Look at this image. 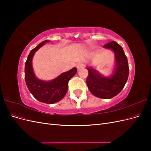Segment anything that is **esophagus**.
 <instances>
[{
    "mask_svg": "<svg viewBox=\"0 0 151 151\" xmlns=\"http://www.w3.org/2000/svg\"><path fill=\"white\" fill-rule=\"evenodd\" d=\"M84 65L83 64V63H79L78 64H77V70H80L81 68L84 67Z\"/></svg>",
    "mask_w": 151,
    "mask_h": 151,
    "instance_id": "esophagus-1",
    "label": "esophagus"
}]
</instances>
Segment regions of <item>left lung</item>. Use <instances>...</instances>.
I'll return each instance as SVG.
<instances>
[{"label": "left lung", "instance_id": "obj_1", "mask_svg": "<svg viewBox=\"0 0 151 151\" xmlns=\"http://www.w3.org/2000/svg\"><path fill=\"white\" fill-rule=\"evenodd\" d=\"M104 48L112 50L115 53L116 67L110 78L102 77L91 68H87L89 73L86 83L89 90L95 96L110 99L119 94L124 88L129 74L127 56L120 45L115 41L104 45Z\"/></svg>", "mask_w": 151, "mask_h": 151}]
</instances>
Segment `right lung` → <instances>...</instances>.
<instances>
[{
    "label": "right lung",
    "mask_w": 151,
    "mask_h": 151,
    "mask_svg": "<svg viewBox=\"0 0 151 151\" xmlns=\"http://www.w3.org/2000/svg\"><path fill=\"white\" fill-rule=\"evenodd\" d=\"M48 42V40L43 41L31 50L25 63V81L30 93L38 101L47 104H53L60 101L65 96L67 92L68 81L76 74L77 68L74 67L63 73L51 81L45 82L36 78L32 67V58L35 53Z\"/></svg>",
    "instance_id": "add662e5"
}]
</instances>
